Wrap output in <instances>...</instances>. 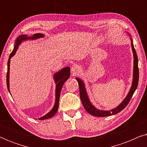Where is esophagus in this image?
Returning a JSON list of instances; mask_svg holds the SVG:
<instances>
[{
	"label": "esophagus",
	"instance_id": "obj_1",
	"mask_svg": "<svg viewBox=\"0 0 147 147\" xmlns=\"http://www.w3.org/2000/svg\"><path fill=\"white\" fill-rule=\"evenodd\" d=\"M71 73L74 74V75H76V74H78V73H80V71H81V68L79 65H74L72 66V67L71 68Z\"/></svg>",
	"mask_w": 147,
	"mask_h": 147
}]
</instances>
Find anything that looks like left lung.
I'll list each match as a JSON object with an SVG mask.
<instances>
[{
  "instance_id": "obj_1",
  "label": "left lung",
  "mask_w": 147,
  "mask_h": 147,
  "mask_svg": "<svg viewBox=\"0 0 147 147\" xmlns=\"http://www.w3.org/2000/svg\"><path fill=\"white\" fill-rule=\"evenodd\" d=\"M127 34L129 35L131 39V47L132 53H133V57H134V69H133V79H132V83L131 88H130V91L128 92L126 97L124 98L123 101L118 105L117 107L112 109L110 110H101L96 108L93 104L91 103L90 100L88 97L87 92H86V89L85 87V84L84 82L82 81L80 78H76V79L77 80L79 84V88H80V96L81 101L82 102L84 108H85L86 111L88 113L91 114L92 116H98V117H104V116H109L111 115H114V114H118V112L122 111L128 104L129 103L130 99H131L132 95L135 92L138 86V78H139V72H138V57L137 55H136L135 49L134 47L133 42H132V39L130 36V33H128Z\"/></svg>"
}]
</instances>
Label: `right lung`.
Listing matches in <instances>:
<instances>
[{
    "instance_id": "obj_1",
    "label": "right lung",
    "mask_w": 147,
    "mask_h": 147,
    "mask_svg": "<svg viewBox=\"0 0 147 147\" xmlns=\"http://www.w3.org/2000/svg\"><path fill=\"white\" fill-rule=\"evenodd\" d=\"M44 34L42 33H35L31 37H28L27 35H21L18 37L15 40V44L14 49L9 56V61L7 63V88L9 92H10V88H9V74H10V62H11V57L14 56L16 52H17L18 47L20 44H21L23 41H27V40H34L37 39L39 38L44 37ZM70 77V68L69 67H65L61 69L60 71L56 73L53 75V80H55V83L56 84L55 87V102L54 104L53 108H52L51 110L48 112L47 114L45 116H42V117L39 118V120H45L50 118L55 115L56 112H57L58 110V107H59V97H60V93H61V90L62 89L64 83L67 80L68 78ZM11 94V92H10Z\"/></svg>"
}]
</instances>
